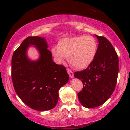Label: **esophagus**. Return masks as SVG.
I'll list each match as a JSON object with an SVG mask.
<instances>
[{"label":"esophagus","mask_w":130,"mask_h":130,"mask_svg":"<svg viewBox=\"0 0 130 130\" xmlns=\"http://www.w3.org/2000/svg\"><path fill=\"white\" fill-rule=\"evenodd\" d=\"M67 73H68V74H69V76H70V77L71 78V79H72V78H73V77H74L73 73V72L70 70V69H67Z\"/></svg>","instance_id":"esophagus-1"}]
</instances>
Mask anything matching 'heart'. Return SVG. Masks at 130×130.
Instances as JSON below:
<instances>
[{
	"label": "heart",
	"instance_id": "b5f03b06",
	"mask_svg": "<svg viewBox=\"0 0 130 130\" xmlns=\"http://www.w3.org/2000/svg\"><path fill=\"white\" fill-rule=\"evenodd\" d=\"M98 44L91 36L73 37L61 39L58 47L54 46L51 53L58 63H63L66 58L73 66L83 69L93 63L97 54Z\"/></svg>",
	"mask_w": 130,
	"mask_h": 130
}]
</instances>
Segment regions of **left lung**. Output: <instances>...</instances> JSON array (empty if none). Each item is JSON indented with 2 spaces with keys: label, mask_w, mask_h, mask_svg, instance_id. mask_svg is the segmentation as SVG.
Listing matches in <instances>:
<instances>
[{
  "label": "left lung",
  "mask_w": 130,
  "mask_h": 130,
  "mask_svg": "<svg viewBox=\"0 0 130 130\" xmlns=\"http://www.w3.org/2000/svg\"><path fill=\"white\" fill-rule=\"evenodd\" d=\"M95 36L99 44L95 60L88 68L74 73L83 84L78 98L88 108L98 107L111 97L118 74V57L114 48L105 37Z\"/></svg>",
  "instance_id": "8db88e82"
}]
</instances>
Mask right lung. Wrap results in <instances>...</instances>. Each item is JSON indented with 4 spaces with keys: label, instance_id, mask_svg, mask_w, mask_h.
Wrapping results in <instances>:
<instances>
[{
    "label": "right lung",
    "instance_id": "obj_1",
    "mask_svg": "<svg viewBox=\"0 0 130 130\" xmlns=\"http://www.w3.org/2000/svg\"><path fill=\"white\" fill-rule=\"evenodd\" d=\"M32 45L40 54L34 61L27 56ZM48 48L44 37H28L12 58V79L16 93L24 104L37 111L54 108L58 100V90L69 80L65 67L53 61Z\"/></svg>",
    "mask_w": 130,
    "mask_h": 130
}]
</instances>
